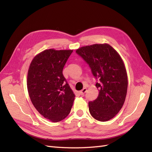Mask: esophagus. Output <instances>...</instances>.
<instances>
[{
	"label": "esophagus",
	"mask_w": 152,
	"mask_h": 152,
	"mask_svg": "<svg viewBox=\"0 0 152 152\" xmlns=\"http://www.w3.org/2000/svg\"><path fill=\"white\" fill-rule=\"evenodd\" d=\"M86 91H87V89H86V88H83V89H82V90L79 92V93H80V94L81 95H84V94L86 93Z\"/></svg>",
	"instance_id": "obj_1"
}]
</instances>
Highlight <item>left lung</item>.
Listing matches in <instances>:
<instances>
[{"instance_id": "left-lung-1", "label": "left lung", "mask_w": 152, "mask_h": 152, "mask_svg": "<svg viewBox=\"0 0 152 152\" xmlns=\"http://www.w3.org/2000/svg\"><path fill=\"white\" fill-rule=\"evenodd\" d=\"M76 53L88 64L98 81L99 94L89 102V112L97 121H108L119 112L126 97L127 75L122 59L108 44L82 47Z\"/></svg>"}]
</instances>
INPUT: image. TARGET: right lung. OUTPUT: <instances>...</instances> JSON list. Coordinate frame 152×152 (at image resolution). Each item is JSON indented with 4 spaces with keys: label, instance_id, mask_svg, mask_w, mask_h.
<instances>
[{
    "label": "right lung",
    "instance_id": "obj_1",
    "mask_svg": "<svg viewBox=\"0 0 152 152\" xmlns=\"http://www.w3.org/2000/svg\"><path fill=\"white\" fill-rule=\"evenodd\" d=\"M73 50L46 49L31 61L27 75V88L36 110L53 122L70 113L73 92L63 75V69Z\"/></svg>",
    "mask_w": 152,
    "mask_h": 152
}]
</instances>
